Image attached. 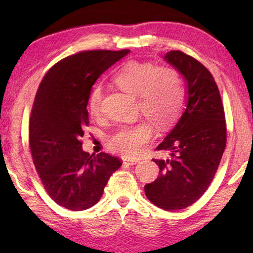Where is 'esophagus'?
Masks as SVG:
<instances>
[{"label":"esophagus","mask_w":253,"mask_h":253,"mask_svg":"<svg viewBox=\"0 0 253 253\" xmlns=\"http://www.w3.org/2000/svg\"><path fill=\"white\" fill-rule=\"evenodd\" d=\"M124 163H125V164H128V165H135V164H137V163H138V160H125V161H124Z\"/></svg>","instance_id":"34e87169"}]
</instances>
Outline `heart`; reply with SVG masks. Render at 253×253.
<instances>
[{
    "instance_id": "b5f03b06",
    "label": "heart",
    "mask_w": 253,
    "mask_h": 253,
    "mask_svg": "<svg viewBox=\"0 0 253 253\" xmlns=\"http://www.w3.org/2000/svg\"><path fill=\"white\" fill-rule=\"evenodd\" d=\"M115 83L124 91L138 97V109L158 128L172 124L181 110L183 85L177 71L172 68H155L151 63L128 62L115 76ZM102 91L93 89L89 98V111L93 117L101 114ZM154 127L147 122L119 129L109 139L114 152L128 158L138 157L152 139Z\"/></svg>"
}]
</instances>
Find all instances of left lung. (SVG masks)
Here are the masks:
<instances>
[{"label": "left lung", "instance_id": "left-lung-1", "mask_svg": "<svg viewBox=\"0 0 253 253\" xmlns=\"http://www.w3.org/2000/svg\"><path fill=\"white\" fill-rule=\"evenodd\" d=\"M164 60L185 81V109L156 148L169 151L170 156L154 160L160 176L145 185V194L156 207L175 211L190 207L208 190L225 149L226 127L211 72L182 51H169Z\"/></svg>", "mask_w": 253, "mask_h": 253}]
</instances>
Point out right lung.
Returning a JSON list of instances; mask_svg holds the SVG:
<instances>
[{
	"mask_svg": "<svg viewBox=\"0 0 253 253\" xmlns=\"http://www.w3.org/2000/svg\"><path fill=\"white\" fill-rule=\"evenodd\" d=\"M129 52L95 50L70 55L46 72L38 89L29 128L33 163L50 198L71 211L95 205L122 166L119 158L107 153L84 152L79 139L89 124L93 84Z\"/></svg>",
	"mask_w": 253,
	"mask_h": 253,
	"instance_id": "1",
	"label": "right lung"
}]
</instances>
